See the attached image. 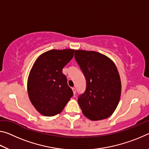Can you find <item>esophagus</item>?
Here are the masks:
<instances>
[{
    "label": "esophagus",
    "mask_w": 149,
    "mask_h": 149,
    "mask_svg": "<svg viewBox=\"0 0 149 149\" xmlns=\"http://www.w3.org/2000/svg\"><path fill=\"white\" fill-rule=\"evenodd\" d=\"M72 89V91H73V93H74V95H75V93H76V90H75V89L74 87H73Z\"/></svg>",
    "instance_id": "34e87169"
}]
</instances>
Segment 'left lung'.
<instances>
[{"label":"left lung","mask_w":149,"mask_h":149,"mask_svg":"<svg viewBox=\"0 0 149 149\" xmlns=\"http://www.w3.org/2000/svg\"><path fill=\"white\" fill-rule=\"evenodd\" d=\"M75 58L87 81L86 90L77 100L83 114L93 121L110 117L122 91L116 65L110 58L95 51L76 50Z\"/></svg>","instance_id":"8db88e82"}]
</instances>
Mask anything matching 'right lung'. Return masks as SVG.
Returning a JSON list of instances; mask_svg holds the SVG:
<instances>
[{
  "label": "right lung",
  "instance_id": "obj_1",
  "mask_svg": "<svg viewBox=\"0 0 149 149\" xmlns=\"http://www.w3.org/2000/svg\"><path fill=\"white\" fill-rule=\"evenodd\" d=\"M74 50H48L33 65L27 79V93L31 104L42 115L60 114L73 96L62 69L72 60Z\"/></svg>",
  "mask_w": 149,
  "mask_h": 149
}]
</instances>
